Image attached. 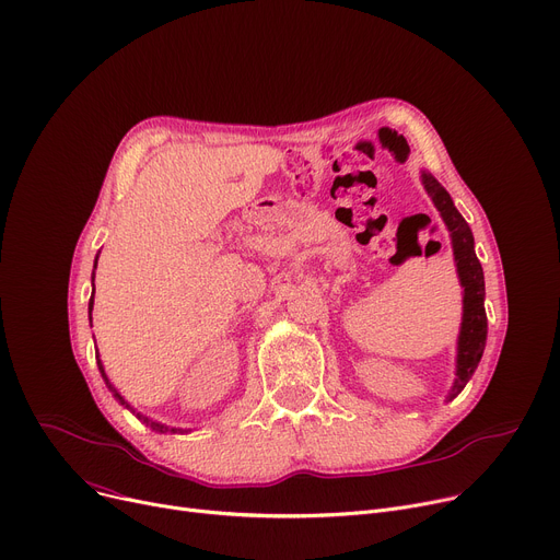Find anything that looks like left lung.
<instances>
[{
    "instance_id": "obj_1",
    "label": "left lung",
    "mask_w": 560,
    "mask_h": 560,
    "mask_svg": "<svg viewBox=\"0 0 560 560\" xmlns=\"http://www.w3.org/2000/svg\"><path fill=\"white\" fill-rule=\"evenodd\" d=\"M421 182L425 192L433 199L435 208L440 210L446 229L451 231L453 255L457 265V276L464 287V314L462 327L457 338V378L448 393V401H453L468 383V378L476 372L485 346H487V312H485V273L482 265L476 255V242L466 224V220L455 208L446 188L428 172H421Z\"/></svg>"
}]
</instances>
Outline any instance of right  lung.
Listing matches in <instances>:
<instances>
[{"label": "right lung", "instance_id": "add662e5", "mask_svg": "<svg viewBox=\"0 0 560 560\" xmlns=\"http://www.w3.org/2000/svg\"><path fill=\"white\" fill-rule=\"evenodd\" d=\"M96 260H98V257H96ZM94 282V280H92ZM92 307H94V293H92V300H90V316H92ZM96 359H98V350H96ZM98 370H101V374H103V378H105V383H107V388L112 390V395L120 401V406H125V408H130L132 410V406L130 404H127L118 393H116V388H114V385L109 383V378H107V374H105V370H103V363H101V359H98ZM132 412H137V410H132ZM137 417L145 423V425H150L152 430H156V433H186V430L184 428H170V425H165V423H159V421H152V419H148L145 415H141V412H137Z\"/></svg>", "mask_w": 560, "mask_h": 560}]
</instances>
